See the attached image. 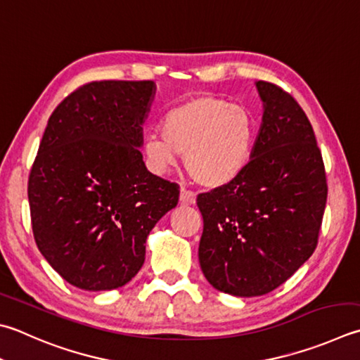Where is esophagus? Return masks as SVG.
I'll return each instance as SVG.
<instances>
[{"label":"esophagus","mask_w":360,"mask_h":360,"mask_svg":"<svg viewBox=\"0 0 360 360\" xmlns=\"http://www.w3.org/2000/svg\"><path fill=\"white\" fill-rule=\"evenodd\" d=\"M180 202L181 203H194L195 202V194L191 191V189L181 186V189H180Z\"/></svg>","instance_id":"obj_1"}]
</instances>
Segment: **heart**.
<instances>
[{
	"label": "heart",
	"mask_w": 360,
	"mask_h": 360,
	"mask_svg": "<svg viewBox=\"0 0 360 360\" xmlns=\"http://www.w3.org/2000/svg\"><path fill=\"white\" fill-rule=\"evenodd\" d=\"M161 136L148 134L141 152L150 172L166 175L185 153L188 171L210 188L229 185L248 167L255 146L250 112L227 100L200 96L169 110Z\"/></svg>",
	"instance_id": "b5f03b06"
}]
</instances>
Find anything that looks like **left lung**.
<instances>
[{
	"label": "left lung",
	"instance_id": "8db88e82",
	"mask_svg": "<svg viewBox=\"0 0 360 360\" xmlns=\"http://www.w3.org/2000/svg\"><path fill=\"white\" fill-rule=\"evenodd\" d=\"M255 86L263 117L252 158L238 179L198 195L202 273L216 290L241 297L269 293L309 260L328 199L306 112L279 86Z\"/></svg>",
	"mask_w": 360,
	"mask_h": 360
}]
</instances>
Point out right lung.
Segmentation results:
<instances>
[{
  "instance_id": "1",
  "label": "right lung",
  "mask_w": 360,
  "mask_h": 360,
  "mask_svg": "<svg viewBox=\"0 0 360 360\" xmlns=\"http://www.w3.org/2000/svg\"><path fill=\"white\" fill-rule=\"evenodd\" d=\"M153 81H94L53 111L30 174L34 240L81 290H114L146 260V241L180 189L147 171L139 147Z\"/></svg>"
}]
</instances>
